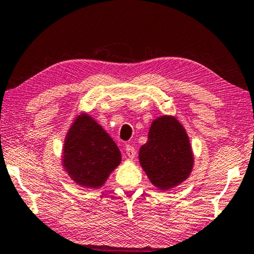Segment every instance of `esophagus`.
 Returning a JSON list of instances; mask_svg holds the SVG:
<instances>
[{"label":"esophagus","instance_id":"1","mask_svg":"<svg viewBox=\"0 0 254 254\" xmlns=\"http://www.w3.org/2000/svg\"><path fill=\"white\" fill-rule=\"evenodd\" d=\"M126 154H127V156L128 157V158L133 159L134 157H135V155H136L134 147H132V146H130V144H127V146L126 147Z\"/></svg>","mask_w":254,"mask_h":254}]
</instances>
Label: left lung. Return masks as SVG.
<instances>
[{
	"mask_svg": "<svg viewBox=\"0 0 254 254\" xmlns=\"http://www.w3.org/2000/svg\"><path fill=\"white\" fill-rule=\"evenodd\" d=\"M139 163L152 185L162 191L190 178L194 155L187 130L175 116L164 114L152 120L147 142L139 149Z\"/></svg>",
	"mask_w": 254,
	"mask_h": 254,
	"instance_id": "left-lung-1",
	"label": "left lung"
}]
</instances>
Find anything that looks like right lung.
<instances>
[{"label": "right lung", "instance_id": "add662e5", "mask_svg": "<svg viewBox=\"0 0 254 254\" xmlns=\"http://www.w3.org/2000/svg\"><path fill=\"white\" fill-rule=\"evenodd\" d=\"M61 159L63 171L75 184L95 190L102 188L120 166L122 155L97 121L80 112L64 138Z\"/></svg>", "mask_w": 254, "mask_h": 254}]
</instances>
